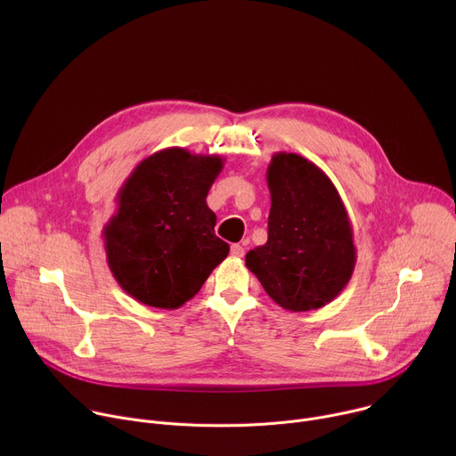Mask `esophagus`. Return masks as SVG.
Masks as SVG:
<instances>
[{
    "label": "esophagus",
    "instance_id": "obj_1",
    "mask_svg": "<svg viewBox=\"0 0 456 456\" xmlns=\"http://www.w3.org/2000/svg\"><path fill=\"white\" fill-rule=\"evenodd\" d=\"M243 254H245V248H243L241 245H238V243L231 245V256H232V257H241Z\"/></svg>",
    "mask_w": 456,
    "mask_h": 456
}]
</instances>
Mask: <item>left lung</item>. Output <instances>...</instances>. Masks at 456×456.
I'll return each instance as SVG.
<instances>
[{
    "instance_id": "8db88e82",
    "label": "left lung",
    "mask_w": 456,
    "mask_h": 456,
    "mask_svg": "<svg viewBox=\"0 0 456 456\" xmlns=\"http://www.w3.org/2000/svg\"><path fill=\"white\" fill-rule=\"evenodd\" d=\"M267 183L269 240L247 252L245 265L281 308H321L341 294L355 269L346 208L327 173L297 153H274Z\"/></svg>"
}]
</instances>
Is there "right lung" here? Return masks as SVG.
I'll use <instances>...</instances> for the list:
<instances>
[{
    "label": "right lung",
    "instance_id": "right-lung-1",
    "mask_svg": "<svg viewBox=\"0 0 456 456\" xmlns=\"http://www.w3.org/2000/svg\"><path fill=\"white\" fill-rule=\"evenodd\" d=\"M224 162L220 155L166 148L124 180L102 240L126 294L148 306L180 308L227 257L229 245L215 234L216 215L206 202Z\"/></svg>",
    "mask_w": 456,
    "mask_h": 456
}]
</instances>
